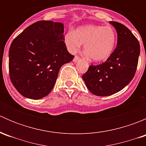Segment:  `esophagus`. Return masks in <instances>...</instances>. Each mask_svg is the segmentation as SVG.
I'll use <instances>...</instances> for the list:
<instances>
[{
  "label": "esophagus",
  "instance_id": "1",
  "mask_svg": "<svg viewBox=\"0 0 146 146\" xmlns=\"http://www.w3.org/2000/svg\"><path fill=\"white\" fill-rule=\"evenodd\" d=\"M79 60H80V57L78 56H76L74 57V58H73V61L74 63H76V62H77L78 61H79Z\"/></svg>",
  "mask_w": 146,
  "mask_h": 146
}]
</instances>
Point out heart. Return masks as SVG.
I'll use <instances>...</instances> for the list:
<instances>
[{"label": "heart", "instance_id": "1", "mask_svg": "<svg viewBox=\"0 0 146 146\" xmlns=\"http://www.w3.org/2000/svg\"><path fill=\"white\" fill-rule=\"evenodd\" d=\"M68 50L77 52L84 44L86 55L92 61H102L110 57L117 43V34L110 26L88 25L69 31L64 36Z\"/></svg>", "mask_w": 146, "mask_h": 146}]
</instances>
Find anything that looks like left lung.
Segmentation results:
<instances>
[{
    "label": "left lung",
    "instance_id": "left-lung-1",
    "mask_svg": "<svg viewBox=\"0 0 146 146\" xmlns=\"http://www.w3.org/2000/svg\"><path fill=\"white\" fill-rule=\"evenodd\" d=\"M110 23L117 31V47L105 62L91 65L82 76L88 90L97 96H110L121 90L134 77L138 66V39L123 25Z\"/></svg>",
    "mask_w": 146,
    "mask_h": 146
}]
</instances>
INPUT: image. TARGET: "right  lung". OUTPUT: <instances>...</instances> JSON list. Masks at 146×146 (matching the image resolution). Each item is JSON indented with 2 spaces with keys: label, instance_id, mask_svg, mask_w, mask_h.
Wrapping results in <instances>:
<instances>
[{
  "label": "right lung",
  "instance_id": "add662e5",
  "mask_svg": "<svg viewBox=\"0 0 146 146\" xmlns=\"http://www.w3.org/2000/svg\"><path fill=\"white\" fill-rule=\"evenodd\" d=\"M61 23L38 21L26 28L9 49L10 80L23 96L44 98L54 88L61 66L74 58L66 48Z\"/></svg>",
  "mask_w": 146,
  "mask_h": 146
}]
</instances>
